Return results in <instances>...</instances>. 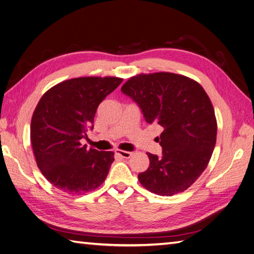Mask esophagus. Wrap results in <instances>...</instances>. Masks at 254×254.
Here are the masks:
<instances>
[{
    "label": "esophagus",
    "mask_w": 254,
    "mask_h": 254,
    "mask_svg": "<svg viewBox=\"0 0 254 254\" xmlns=\"http://www.w3.org/2000/svg\"><path fill=\"white\" fill-rule=\"evenodd\" d=\"M116 154L123 157V158H129L132 156V152H128V151H122V150H116Z\"/></svg>",
    "instance_id": "esophagus-1"
}]
</instances>
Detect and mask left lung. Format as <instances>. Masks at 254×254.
<instances>
[{
	"label": "left lung",
	"mask_w": 254,
	"mask_h": 254,
	"mask_svg": "<svg viewBox=\"0 0 254 254\" xmlns=\"http://www.w3.org/2000/svg\"><path fill=\"white\" fill-rule=\"evenodd\" d=\"M121 91L149 125L163 127L156 137L163 153H147L150 165L139 182L159 195L186 190L205 170L216 143L217 122L206 92L193 79L169 72L133 76Z\"/></svg>",
	"instance_id": "8db88e82"
}]
</instances>
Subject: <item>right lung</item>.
<instances>
[{"label":"right lung","instance_id":"right-lung-1","mask_svg":"<svg viewBox=\"0 0 254 254\" xmlns=\"http://www.w3.org/2000/svg\"><path fill=\"white\" fill-rule=\"evenodd\" d=\"M119 77H77L49 89L35 108L31 141L38 168L56 188L83 194L102 184L114 152L87 150L81 139L93 128L99 104L121 84Z\"/></svg>","mask_w":254,"mask_h":254}]
</instances>
